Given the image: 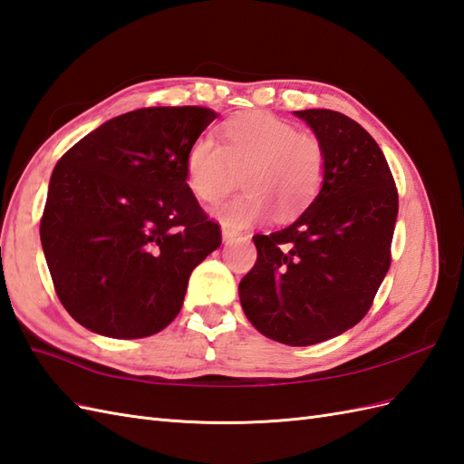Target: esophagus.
Here are the masks:
<instances>
[{
	"mask_svg": "<svg viewBox=\"0 0 464 464\" xmlns=\"http://www.w3.org/2000/svg\"><path fill=\"white\" fill-rule=\"evenodd\" d=\"M235 237H239V233H237L235 229H231V227H225V225H223V241L229 243V241L235 239Z\"/></svg>",
	"mask_w": 464,
	"mask_h": 464,
	"instance_id": "1",
	"label": "esophagus"
}]
</instances>
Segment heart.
I'll use <instances>...</instances> for the list:
<instances>
[{
    "label": "heart",
    "instance_id": "heart-1",
    "mask_svg": "<svg viewBox=\"0 0 464 464\" xmlns=\"http://www.w3.org/2000/svg\"><path fill=\"white\" fill-rule=\"evenodd\" d=\"M221 144L211 136L193 140L186 154V178L196 198L221 201L243 171L246 188L219 209L231 227L266 218L271 208L281 219L303 213L322 188L326 150L312 130L268 112H246L219 126Z\"/></svg>",
    "mask_w": 464,
    "mask_h": 464
}]
</instances>
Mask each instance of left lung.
Instances as JSON below:
<instances>
[{
  "label": "left lung",
  "instance_id": "1",
  "mask_svg": "<svg viewBox=\"0 0 464 464\" xmlns=\"http://www.w3.org/2000/svg\"><path fill=\"white\" fill-rule=\"evenodd\" d=\"M295 114L324 144V181L295 223L253 237L256 261L239 298L266 338L312 346L368 314L392 265L400 198L382 148L358 122L328 109Z\"/></svg>",
  "mask_w": 464,
  "mask_h": 464
}]
</instances>
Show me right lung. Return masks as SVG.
Listing matches in <instances>:
<instances>
[{"instance_id": "right-lung-1", "label": "right lung", "mask_w": 464, "mask_h": 464, "mask_svg": "<svg viewBox=\"0 0 464 464\" xmlns=\"http://www.w3.org/2000/svg\"><path fill=\"white\" fill-rule=\"evenodd\" d=\"M218 118L150 106L112 118L63 154L41 245L64 310L109 338H146L181 310L193 268L221 245L188 186L186 154Z\"/></svg>"}]
</instances>
